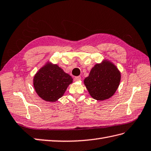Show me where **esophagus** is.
<instances>
[{
  "mask_svg": "<svg viewBox=\"0 0 151 151\" xmlns=\"http://www.w3.org/2000/svg\"><path fill=\"white\" fill-rule=\"evenodd\" d=\"M81 76H76L73 78V80H74L75 81H79V80H81Z\"/></svg>",
  "mask_w": 151,
  "mask_h": 151,
  "instance_id": "1",
  "label": "esophagus"
}]
</instances>
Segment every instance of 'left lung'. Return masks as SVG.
<instances>
[{
  "label": "left lung",
  "instance_id": "8db88e82",
  "mask_svg": "<svg viewBox=\"0 0 151 151\" xmlns=\"http://www.w3.org/2000/svg\"><path fill=\"white\" fill-rule=\"evenodd\" d=\"M120 79L121 74L118 68L111 63L105 61L93 67L84 83L93 99L105 100L110 98L116 92Z\"/></svg>",
  "mask_w": 151,
  "mask_h": 151
}]
</instances>
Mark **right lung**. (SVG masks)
<instances>
[{
  "label": "right lung",
  "instance_id": "obj_1",
  "mask_svg": "<svg viewBox=\"0 0 151 151\" xmlns=\"http://www.w3.org/2000/svg\"><path fill=\"white\" fill-rule=\"evenodd\" d=\"M72 83V77L57 65L46 64L36 73L33 85L37 94L45 101H55Z\"/></svg>",
  "mask_w": 151,
  "mask_h": 151
}]
</instances>
